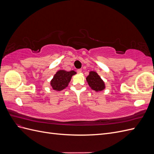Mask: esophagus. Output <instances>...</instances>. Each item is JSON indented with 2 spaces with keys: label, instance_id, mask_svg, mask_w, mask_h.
Instances as JSON below:
<instances>
[{
  "label": "esophagus",
  "instance_id": "1",
  "mask_svg": "<svg viewBox=\"0 0 154 154\" xmlns=\"http://www.w3.org/2000/svg\"><path fill=\"white\" fill-rule=\"evenodd\" d=\"M82 71V70L81 69H79L77 70V72H78V73H81Z\"/></svg>",
  "mask_w": 154,
  "mask_h": 154
}]
</instances>
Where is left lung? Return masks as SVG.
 <instances>
[{
  "instance_id": "1",
  "label": "left lung",
  "mask_w": 154,
  "mask_h": 154,
  "mask_svg": "<svg viewBox=\"0 0 154 154\" xmlns=\"http://www.w3.org/2000/svg\"><path fill=\"white\" fill-rule=\"evenodd\" d=\"M86 80L88 85L91 87L92 89L96 92L101 91L105 88L103 81L101 80V78L97 72L94 71H91L89 72V75L86 78Z\"/></svg>"
}]
</instances>
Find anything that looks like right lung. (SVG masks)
Masks as SVG:
<instances>
[{"instance_id": "right-lung-1", "label": "right lung", "mask_w": 154, "mask_h": 154, "mask_svg": "<svg viewBox=\"0 0 154 154\" xmlns=\"http://www.w3.org/2000/svg\"><path fill=\"white\" fill-rule=\"evenodd\" d=\"M76 74L74 71H66L60 70L54 74L53 80L51 81V85L55 91H62L67 87L71 80V77Z\"/></svg>"}]
</instances>
